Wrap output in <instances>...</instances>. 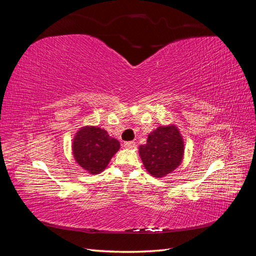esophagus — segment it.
<instances>
[{
  "label": "esophagus",
  "mask_w": 256,
  "mask_h": 256,
  "mask_svg": "<svg viewBox=\"0 0 256 256\" xmlns=\"http://www.w3.org/2000/svg\"><path fill=\"white\" fill-rule=\"evenodd\" d=\"M124 146H125V148L132 150L136 147V142H125L124 143Z\"/></svg>",
  "instance_id": "34e87169"
}]
</instances>
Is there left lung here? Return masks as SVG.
Segmentation results:
<instances>
[{
	"mask_svg": "<svg viewBox=\"0 0 256 256\" xmlns=\"http://www.w3.org/2000/svg\"><path fill=\"white\" fill-rule=\"evenodd\" d=\"M143 166L152 176L164 178L182 164L184 142L175 124L159 126L148 134L146 144L138 147Z\"/></svg>",
	"mask_w": 256,
	"mask_h": 256,
	"instance_id": "obj_1",
	"label": "left lung"
}]
</instances>
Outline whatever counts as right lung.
<instances>
[{
  "label": "right lung",
  "instance_id": "obj_1",
  "mask_svg": "<svg viewBox=\"0 0 256 256\" xmlns=\"http://www.w3.org/2000/svg\"><path fill=\"white\" fill-rule=\"evenodd\" d=\"M120 147L118 140L110 136L106 130L90 125L79 128L72 143L76 162L92 175L106 170Z\"/></svg>",
  "mask_w": 256,
  "mask_h": 256
}]
</instances>
